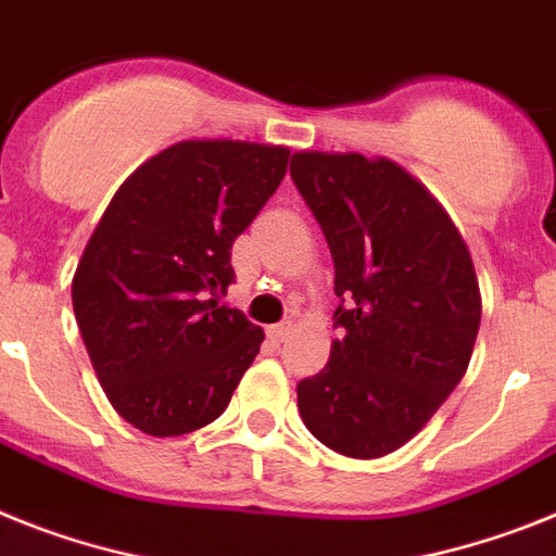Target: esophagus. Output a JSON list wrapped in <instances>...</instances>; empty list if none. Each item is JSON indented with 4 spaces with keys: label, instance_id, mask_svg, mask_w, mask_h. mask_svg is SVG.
Masks as SVG:
<instances>
[{
    "label": "esophagus",
    "instance_id": "34e87169",
    "mask_svg": "<svg viewBox=\"0 0 556 556\" xmlns=\"http://www.w3.org/2000/svg\"><path fill=\"white\" fill-rule=\"evenodd\" d=\"M293 330V321H282V325H270L268 328V339L270 342H286L288 336Z\"/></svg>",
    "mask_w": 556,
    "mask_h": 556
}]
</instances>
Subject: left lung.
Masks as SVG:
<instances>
[{
    "label": "left lung",
    "mask_w": 556,
    "mask_h": 556,
    "mask_svg": "<svg viewBox=\"0 0 556 556\" xmlns=\"http://www.w3.org/2000/svg\"><path fill=\"white\" fill-rule=\"evenodd\" d=\"M291 177L342 296V339L296 384L300 415L333 452L381 458L427 427L469 367L480 328L472 254L432 191L390 157L296 152Z\"/></svg>",
    "instance_id": "1"
}]
</instances>
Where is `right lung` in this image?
<instances>
[{
	"instance_id": "right-lung-1",
	"label": "right lung",
	"mask_w": 556,
	"mask_h": 556,
	"mask_svg": "<svg viewBox=\"0 0 556 556\" xmlns=\"http://www.w3.org/2000/svg\"><path fill=\"white\" fill-rule=\"evenodd\" d=\"M291 149L177 141L143 161L101 214L73 277L92 370L124 421L186 435L220 418L265 333L217 305L231 245L279 189Z\"/></svg>"
}]
</instances>
